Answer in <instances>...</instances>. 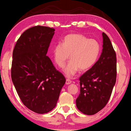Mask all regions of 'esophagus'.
Instances as JSON below:
<instances>
[{"label": "esophagus", "instance_id": "1", "mask_svg": "<svg viewBox=\"0 0 131 131\" xmlns=\"http://www.w3.org/2000/svg\"><path fill=\"white\" fill-rule=\"evenodd\" d=\"M72 83V81L69 79H66V84H69Z\"/></svg>", "mask_w": 131, "mask_h": 131}]
</instances>
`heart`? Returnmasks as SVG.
I'll return each mask as SVG.
<instances>
[{
  "label": "heart",
  "mask_w": 131,
  "mask_h": 131,
  "mask_svg": "<svg viewBox=\"0 0 131 131\" xmlns=\"http://www.w3.org/2000/svg\"><path fill=\"white\" fill-rule=\"evenodd\" d=\"M101 52V45L95 39H90L83 35L71 34L64 37L62 44L58 43L53 48L55 62L64 67L69 58L71 61L64 69L67 77H72L78 70L86 71L94 65Z\"/></svg>",
  "instance_id": "obj_1"
}]
</instances>
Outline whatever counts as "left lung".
<instances>
[{"instance_id": "1", "label": "left lung", "mask_w": 131, "mask_h": 131, "mask_svg": "<svg viewBox=\"0 0 131 131\" xmlns=\"http://www.w3.org/2000/svg\"><path fill=\"white\" fill-rule=\"evenodd\" d=\"M103 49L99 60L80 77V93L76 99L78 110L88 115L96 114L107 105L116 82V53L103 32Z\"/></svg>"}]
</instances>
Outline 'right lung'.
<instances>
[{"mask_svg":"<svg viewBox=\"0 0 131 131\" xmlns=\"http://www.w3.org/2000/svg\"><path fill=\"white\" fill-rule=\"evenodd\" d=\"M55 29L36 26L24 31L13 51L11 76L23 104L39 114L56 107L66 78L47 56Z\"/></svg>","mask_w":131,"mask_h":131,"instance_id":"1","label":"right lung"}]
</instances>
